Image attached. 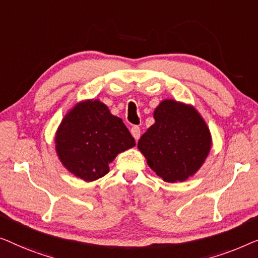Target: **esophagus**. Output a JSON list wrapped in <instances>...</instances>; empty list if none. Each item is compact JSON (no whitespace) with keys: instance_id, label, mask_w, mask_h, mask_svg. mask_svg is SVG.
Segmentation results:
<instances>
[{"instance_id":"esophagus-1","label":"esophagus","mask_w":258,"mask_h":258,"mask_svg":"<svg viewBox=\"0 0 258 258\" xmlns=\"http://www.w3.org/2000/svg\"><path fill=\"white\" fill-rule=\"evenodd\" d=\"M131 133H132V136H133V138L136 140H139V138H140V133H141V131H140V127L139 126H133L132 128H131Z\"/></svg>"}]
</instances>
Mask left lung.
Instances as JSON below:
<instances>
[{
	"label": "left lung",
	"instance_id": "8db88e82",
	"mask_svg": "<svg viewBox=\"0 0 258 258\" xmlns=\"http://www.w3.org/2000/svg\"><path fill=\"white\" fill-rule=\"evenodd\" d=\"M154 119L138 148L164 181L182 182L200 169L209 153V128L193 106L172 99L161 101Z\"/></svg>",
	"mask_w": 258,
	"mask_h": 258
}]
</instances>
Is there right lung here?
Listing matches in <instances>:
<instances>
[{"label":"right lung","instance_id":"obj_1","mask_svg":"<svg viewBox=\"0 0 258 258\" xmlns=\"http://www.w3.org/2000/svg\"><path fill=\"white\" fill-rule=\"evenodd\" d=\"M55 143L61 164L84 181L104 176L118 153L136 146L121 119L99 100L76 105L61 120Z\"/></svg>","mask_w":258,"mask_h":258}]
</instances>
